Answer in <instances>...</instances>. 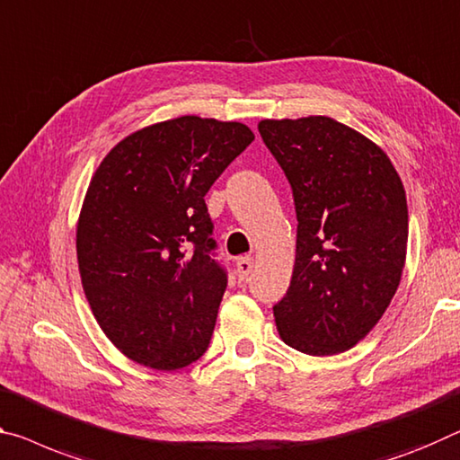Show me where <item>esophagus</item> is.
Wrapping results in <instances>:
<instances>
[{
  "mask_svg": "<svg viewBox=\"0 0 460 460\" xmlns=\"http://www.w3.org/2000/svg\"><path fill=\"white\" fill-rule=\"evenodd\" d=\"M235 270H237L239 280H245L247 276H250L252 270H253V258H252V256L239 258V260H237V264H235Z\"/></svg>",
  "mask_w": 460,
  "mask_h": 460,
  "instance_id": "1",
  "label": "esophagus"
}]
</instances>
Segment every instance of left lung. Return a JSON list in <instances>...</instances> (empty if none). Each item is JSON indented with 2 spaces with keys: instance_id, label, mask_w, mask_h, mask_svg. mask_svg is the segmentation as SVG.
Wrapping results in <instances>:
<instances>
[{
  "instance_id": "obj_1",
  "label": "left lung",
  "mask_w": 460,
  "mask_h": 460,
  "mask_svg": "<svg viewBox=\"0 0 460 460\" xmlns=\"http://www.w3.org/2000/svg\"><path fill=\"white\" fill-rule=\"evenodd\" d=\"M258 130L293 188L298 221L276 327L298 352H346L378 323L399 287L403 184L387 153L330 116L261 120Z\"/></svg>"
}]
</instances>
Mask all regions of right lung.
Listing matches in <instances>:
<instances>
[{
  "mask_svg": "<svg viewBox=\"0 0 460 460\" xmlns=\"http://www.w3.org/2000/svg\"><path fill=\"white\" fill-rule=\"evenodd\" d=\"M253 141L242 122L180 116L122 138L102 159L77 221L93 317L127 358L178 370L207 352L227 272L204 196Z\"/></svg>",
  "mask_w": 460,
  "mask_h": 460,
  "instance_id": "1",
  "label": "right lung"
}]
</instances>
